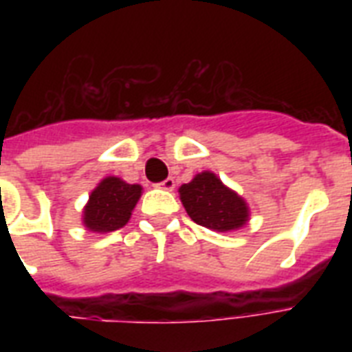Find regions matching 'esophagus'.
<instances>
[{"label":"esophagus","mask_w":352,"mask_h":352,"mask_svg":"<svg viewBox=\"0 0 352 352\" xmlns=\"http://www.w3.org/2000/svg\"><path fill=\"white\" fill-rule=\"evenodd\" d=\"M157 186L162 188V190H173V188H175V181H173L171 177H168V179H164L162 182H159Z\"/></svg>","instance_id":"esophagus-1"}]
</instances>
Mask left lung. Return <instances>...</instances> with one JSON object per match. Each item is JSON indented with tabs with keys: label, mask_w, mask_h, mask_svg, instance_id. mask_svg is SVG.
Returning a JSON list of instances; mask_svg holds the SVG:
<instances>
[{
	"label": "left lung",
	"mask_w": 352,
	"mask_h": 352,
	"mask_svg": "<svg viewBox=\"0 0 352 352\" xmlns=\"http://www.w3.org/2000/svg\"><path fill=\"white\" fill-rule=\"evenodd\" d=\"M179 193L192 221L210 230H235L248 221L245 201L210 171H203L192 182L182 184Z\"/></svg>",
	"instance_id": "1"
}]
</instances>
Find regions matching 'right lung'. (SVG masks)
Segmentation results:
<instances>
[{
  "instance_id": "add662e5",
  "label": "right lung",
  "mask_w": 352,
  "mask_h": 352,
  "mask_svg": "<svg viewBox=\"0 0 352 352\" xmlns=\"http://www.w3.org/2000/svg\"><path fill=\"white\" fill-rule=\"evenodd\" d=\"M142 188L107 177L93 190L84 208V225L93 232H115L126 225Z\"/></svg>"
}]
</instances>
